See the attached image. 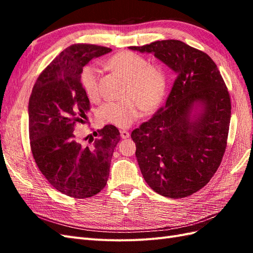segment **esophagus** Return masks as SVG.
Segmentation results:
<instances>
[{
	"mask_svg": "<svg viewBox=\"0 0 253 253\" xmlns=\"http://www.w3.org/2000/svg\"><path fill=\"white\" fill-rule=\"evenodd\" d=\"M129 132H128L127 130H121V137H122V139H127V138H129Z\"/></svg>",
	"mask_w": 253,
	"mask_h": 253,
	"instance_id": "34e87169",
	"label": "esophagus"
}]
</instances>
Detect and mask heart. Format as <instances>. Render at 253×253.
Wrapping results in <instances>:
<instances>
[{"mask_svg":"<svg viewBox=\"0 0 253 253\" xmlns=\"http://www.w3.org/2000/svg\"><path fill=\"white\" fill-rule=\"evenodd\" d=\"M106 66L126 79L124 94L127 98L102 105L98 112L101 122L127 128L141 115L143 106L146 110H152L162 101L166 90V75L161 67L148 65L142 55L129 51L120 52L106 61ZM80 80L89 98H98V68L84 66Z\"/></svg>","mask_w":253,"mask_h":253,"instance_id":"b5f03b06","label":"heart"}]
</instances>
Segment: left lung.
Returning a JSON list of instances; mask_svg holds the SVG:
<instances>
[{"mask_svg":"<svg viewBox=\"0 0 253 253\" xmlns=\"http://www.w3.org/2000/svg\"><path fill=\"white\" fill-rule=\"evenodd\" d=\"M130 50L152 53L175 74L164 106L131 132L147 184L170 199L206 186L226 149L229 93L215 63L179 40L155 41Z\"/></svg>","mask_w":253,"mask_h":253,"instance_id":"left-lung-1","label":"left lung"}]
</instances>
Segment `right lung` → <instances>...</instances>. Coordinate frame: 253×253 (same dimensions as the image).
Instances as JSON below:
<instances>
[{"mask_svg": "<svg viewBox=\"0 0 253 253\" xmlns=\"http://www.w3.org/2000/svg\"><path fill=\"white\" fill-rule=\"evenodd\" d=\"M111 51L93 44L66 47L41 73L29 99V138L34 159L47 181L73 198H89L103 189L113 152L121 139L113 125L95 132L98 138L91 147H84L74 135V126L84 124L90 109L88 95L80 83L83 67Z\"/></svg>", "mask_w": 253, "mask_h": 253, "instance_id": "add662e5", "label": "right lung"}]
</instances>
